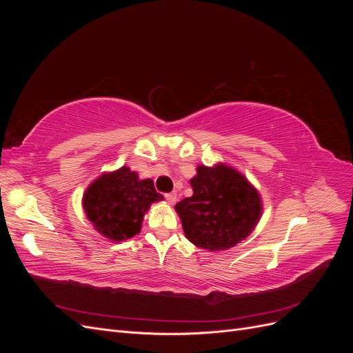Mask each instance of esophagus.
<instances>
[{
	"mask_svg": "<svg viewBox=\"0 0 353 353\" xmlns=\"http://www.w3.org/2000/svg\"><path fill=\"white\" fill-rule=\"evenodd\" d=\"M165 199L168 200V203H170V205H174V203L176 201V193H166Z\"/></svg>",
	"mask_w": 353,
	"mask_h": 353,
	"instance_id": "esophagus-1",
	"label": "esophagus"
}]
</instances>
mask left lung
<instances>
[{
	"label": "left lung",
	"instance_id": "obj_1",
	"mask_svg": "<svg viewBox=\"0 0 353 353\" xmlns=\"http://www.w3.org/2000/svg\"><path fill=\"white\" fill-rule=\"evenodd\" d=\"M193 196L176 203L187 239L210 252L234 248L261 218V197L241 174L225 165L199 166Z\"/></svg>",
	"mask_w": 353,
	"mask_h": 353
}]
</instances>
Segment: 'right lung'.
<instances>
[{"label": "right lung", "instance_id": "add662e5", "mask_svg": "<svg viewBox=\"0 0 353 353\" xmlns=\"http://www.w3.org/2000/svg\"><path fill=\"white\" fill-rule=\"evenodd\" d=\"M163 200L152 179H138L130 168L104 174L83 194L88 219L105 239L122 241L140 232L144 213L152 203Z\"/></svg>", "mask_w": 353, "mask_h": 353}]
</instances>
